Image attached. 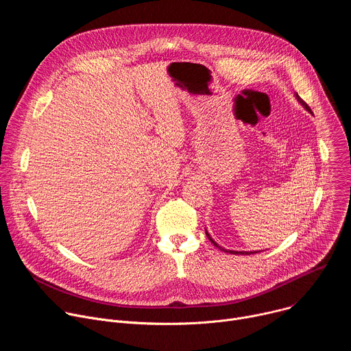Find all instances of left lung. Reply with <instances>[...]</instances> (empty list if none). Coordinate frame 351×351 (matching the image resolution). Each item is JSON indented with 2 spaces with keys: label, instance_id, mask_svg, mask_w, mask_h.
<instances>
[{
  "label": "left lung",
  "instance_id": "obj_1",
  "mask_svg": "<svg viewBox=\"0 0 351 351\" xmlns=\"http://www.w3.org/2000/svg\"><path fill=\"white\" fill-rule=\"evenodd\" d=\"M295 98H297V101H298L300 104H302V106H303V107H304V108H306V110H307L310 114H313L311 108H310V107H308V106H307V104L303 101L302 98H300V95H298V94H295ZM206 233H207V237L210 239V241H211L214 245H217L218 248H222L221 245H218V244H217V243H215V241H214V240L210 237V234H208V232H207V230H206ZM222 250H225V248H222ZM225 252H228V253H230V254H247V256H248V254H254V253H257V252H250V253H248V252H232V250H225Z\"/></svg>",
  "mask_w": 351,
  "mask_h": 351
}]
</instances>
